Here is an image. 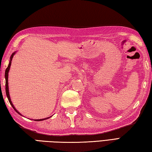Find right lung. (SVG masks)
<instances>
[{
	"label": "right lung",
	"mask_w": 152,
	"mask_h": 152,
	"mask_svg": "<svg viewBox=\"0 0 152 152\" xmlns=\"http://www.w3.org/2000/svg\"><path fill=\"white\" fill-rule=\"evenodd\" d=\"M15 53H12V55H11V57H10V62H9L8 66V67L7 68V69H6V70H5V79H6V84H5V86H6V94H7V97H8V101H9V102H10V105H12V107L13 109H14L15 110V111H16V113H18L19 115H21V114L20 113H19L18 111H17V110L16 109V108H15L14 107L13 104H12V103L11 100H10V95H9V92H8V72H9V70H10V65H11V61H12V59L13 56H14V55L15 54ZM47 118H43V119L34 120V121H43V120L47 119Z\"/></svg>",
	"instance_id": "right-lung-1"
}]
</instances>
